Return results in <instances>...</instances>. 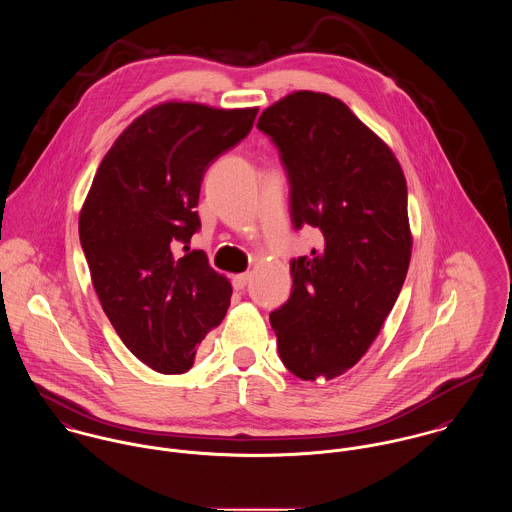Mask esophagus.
I'll return each instance as SVG.
<instances>
[{"instance_id":"1","label":"esophagus","mask_w":512,"mask_h":512,"mask_svg":"<svg viewBox=\"0 0 512 512\" xmlns=\"http://www.w3.org/2000/svg\"><path fill=\"white\" fill-rule=\"evenodd\" d=\"M250 278H252V274H250V272H244V274L234 276V278H232V286H234V290H236V292H242V290L246 288V284L250 282Z\"/></svg>"}]
</instances>
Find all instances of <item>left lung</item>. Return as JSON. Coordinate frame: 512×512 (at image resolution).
Segmentation results:
<instances>
[{
  "instance_id": "8db88e82",
  "label": "left lung",
  "mask_w": 512,
  "mask_h": 512,
  "mask_svg": "<svg viewBox=\"0 0 512 512\" xmlns=\"http://www.w3.org/2000/svg\"><path fill=\"white\" fill-rule=\"evenodd\" d=\"M258 130L280 149L293 226L323 234L321 248L292 260V295L270 313L278 353L295 376L331 380L361 361L406 280V177L392 149L323 92L288 94Z\"/></svg>"
}]
</instances>
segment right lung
I'll return each mask as SVG.
<instances>
[{
    "label": "right lung",
    "instance_id": "obj_1",
    "mask_svg": "<svg viewBox=\"0 0 512 512\" xmlns=\"http://www.w3.org/2000/svg\"><path fill=\"white\" fill-rule=\"evenodd\" d=\"M256 114L177 100L149 108L108 149L80 209L102 309L124 345L161 374L189 370L230 305V282L205 252L175 250L201 226L205 171L248 136Z\"/></svg>",
    "mask_w": 512,
    "mask_h": 512
}]
</instances>
